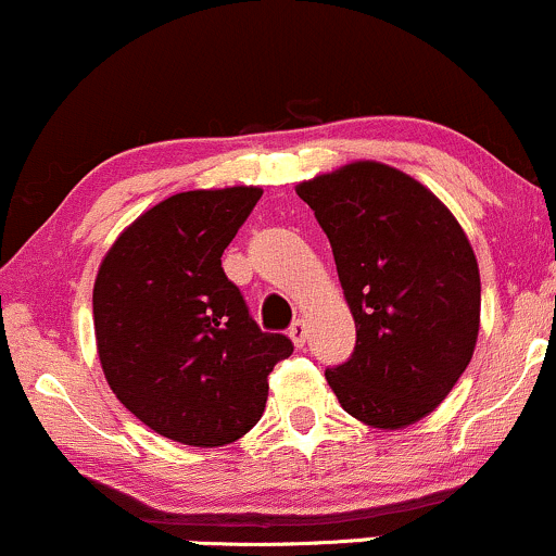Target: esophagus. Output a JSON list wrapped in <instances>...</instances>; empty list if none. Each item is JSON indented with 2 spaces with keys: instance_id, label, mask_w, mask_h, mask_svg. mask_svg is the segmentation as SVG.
Returning a JSON list of instances; mask_svg holds the SVG:
<instances>
[{
  "instance_id": "obj_1",
  "label": "esophagus",
  "mask_w": 556,
  "mask_h": 556,
  "mask_svg": "<svg viewBox=\"0 0 556 556\" xmlns=\"http://www.w3.org/2000/svg\"><path fill=\"white\" fill-rule=\"evenodd\" d=\"M306 338H308V327H306V321L298 319L295 325L290 327V340H292V343H295L298 348H303V345H306Z\"/></svg>"
}]
</instances>
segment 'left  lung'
I'll return each instance as SVG.
<instances>
[{
    "label": "left lung",
    "instance_id": "1",
    "mask_svg": "<svg viewBox=\"0 0 556 556\" xmlns=\"http://www.w3.org/2000/svg\"><path fill=\"white\" fill-rule=\"evenodd\" d=\"M332 245L356 348L327 369L358 422L399 430L456 386L480 329V271L465 229L425 185L356 161L295 187Z\"/></svg>",
    "mask_w": 556,
    "mask_h": 556
}]
</instances>
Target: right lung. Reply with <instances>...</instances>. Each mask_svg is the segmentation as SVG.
Wrapping results in <instances>:
<instances>
[{
  "instance_id": "add662e5",
  "label": "right lung",
  "mask_w": 556,
  "mask_h": 556,
  "mask_svg": "<svg viewBox=\"0 0 556 556\" xmlns=\"http://www.w3.org/2000/svg\"><path fill=\"white\" fill-rule=\"evenodd\" d=\"M261 187L192 189L144 211L102 258L94 338L115 399L157 435L198 448L261 419L290 338L261 332L222 255Z\"/></svg>"
}]
</instances>
